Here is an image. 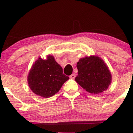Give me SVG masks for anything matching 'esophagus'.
Returning <instances> with one entry per match:
<instances>
[{"label":"esophagus","instance_id":"esophagus-1","mask_svg":"<svg viewBox=\"0 0 133 133\" xmlns=\"http://www.w3.org/2000/svg\"><path fill=\"white\" fill-rule=\"evenodd\" d=\"M69 77H70V78H71V79H74V78H75V77H76V75H75V74H71V75L69 76Z\"/></svg>","mask_w":133,"mask_h":133}]
</instances>
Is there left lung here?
I'll return each mask as SVG.
<instances>
[{"mask_svg": "<svg viewBox=\"0 0 133 133\" xmlns=\"http://www.w3.org/2000/svg\"><path fill=\"white\" fill-rule=\"evenodd\" d=\"M78 76L76 81L86 91L99 94L106 91L111 82V74L102 59L90 56L79 59L77 64Z\"/></svg>", "mask_w": 133, "mask_h": 133, "instance_id": "8db88e82", "label": "left lung"}]
</instances>
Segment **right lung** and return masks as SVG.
Returning <instances> with one entry per match:
<instances>
[{"instance_id":"obj_1","label":"right lung","mask_w":133,"mask_h":133,"mask_svg":"<svg viewBox=\"0 0 133 133\" xmlns=\"http://www.w3.org/2000/svg\"><path fill=\"white\" fill-rule=\"evenodd\" d=\"M69 79L63 74L62 68L49 56L47 60L39 57L35 62L29 73V86L33 92L43 97L54 96L63 84Z\"/></svg>"}]
</instances>
